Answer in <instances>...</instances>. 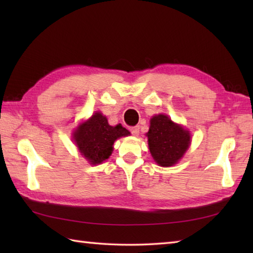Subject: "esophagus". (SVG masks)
<instances>
[{
  "mask_svg": "<svg viewBox=\"0 0 253 253\" xmlns=\"http://www.w3.org/2000/svg\"><path fill=\"white\" fill-rule=\"evenodd\" d=\"M139 129H140V126H133L130 128V132L133 136H138L139 135Z\"/></svg>",
  "mask_w": 253,
  "mask_h": 253,
  "instance_id": "1",
  "label": "esophagus"
}]
</instances>
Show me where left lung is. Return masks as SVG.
Listing matches in <instances>:
<instances>
[{
	"mask_svg": "<svg viewBox=\"0 0 253 253\" xmlns=\"http://www.w3.org/2000/svg\"><path fill=\"white\" fill-rule=\"evenodd\" d=\"M147 136L154 161L165 168L178 162L190 143L189 131L163 114L151 118Z\"/></svg>",
	"mask_w": 253,
	"mask_h": 253,
	"instance_id": "left-lung-1",
	"label": "left lung"
}]
</instances>
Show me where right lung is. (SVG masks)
Wrapping results in <instances>:
<instances>
[{
	"label": "right lung",
	"instance_id": "right-lung-1",
	"mask_svg": "<svg viewBox=\"0 0 253 253\" xmlns=\"http://www.w3.org/2000/svg\"><path fill=\"white\" fill-rule=\"evenodd\" d=\"M129 133L121 124L115 127L110 126L106 117L98 112L89 121L80 124L74 132V140L80 153L91 164L95 165L109 159L117 138L128 136Z\"/></svg>",
	"mask_w": 253,
	"mask_h": 253
}]
</instances>
